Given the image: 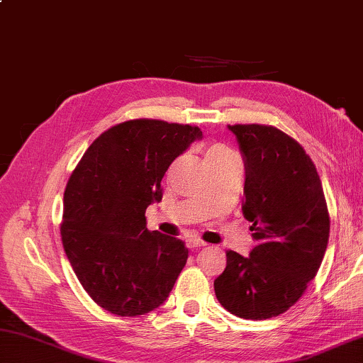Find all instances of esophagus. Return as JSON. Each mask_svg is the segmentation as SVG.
Segmentation results:
<instances>
[{
  "label": "esophagus",
  "mask_w": 363,
  "mask_h": 363,
  "mask_svg": "<svg viewBox=\"0 0 363 363\" xmlns=\"http://www.w3.org/2000/svg\"><path fill=\"white\" fill-rule=\"evenodd\" d=\"M187 246H189L190 249H199V247H204V246H206V242L199 240V238H189V240H187Z\"/></svg>",
  "instance_id": "obj_1"
}]
</instances>
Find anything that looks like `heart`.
<instances>
[{"mask_svg": "<svg viewBox=\"0 0 363 363\" xmlns=\"http://www.w3.org/2000/svg\"><path fill=\"white\" fill-rule=\"evenodd\" d=\"M227 152V150H223V149H219V147H217V149H213V150H209V154H208V157L209 155H216V154H225Z\"/></svg>", "mask_w": 363, "mask_h": 363, "instance_id": "obj_1", "label": "heart"}]
</instances>
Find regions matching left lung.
Instances as JSON below:
<instances>
[{"instance_id":"1","label":"left lung","mask_w":363,"mask_h":363,"mask_svg":"<svg viewBox=\"0 0 363 363\" xmlns=\"http://www.w3.org/2000/svg\"><path fill=\"white\" fill-rule=\"evenodd\" d=\"M245 160L242 214L257 246L249 257L227 250L214 281L220 305L242 319L286 313L306 291L324 259L330 217L313 160L272 125H228Z\"/></svg>"}]
</instances>
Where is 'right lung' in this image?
Listing matches in <instances>:
<instances>
[{
	"mask_svg": "<svg viewBox=\"0 0 363 363\" xmlns=\"http://www.w3.org/2000/svg\"><path fill=\"white\" fill-rule=\"evenodd\" d=\"M201 138L192 125L135 118L98 136L72 171L63 247L84 291L106 311L133 318L159 308L186 267L184 241L149 232L146 209L162 200L169 164Z\"/></svg>",
	"mask_w": 363,
	"mask_h": 363,
	"instance_id": "add662e5",
	"label": "right lung"
}]
</instances>
